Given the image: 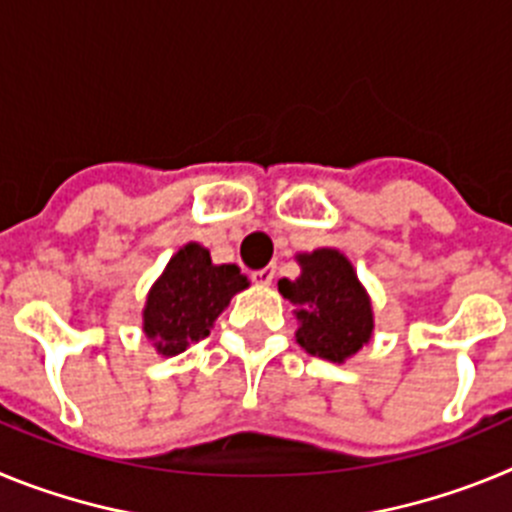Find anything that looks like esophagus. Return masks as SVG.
<instances>
[{
    "instance_id": "34e87169",
    "label": "esophagus",
    "mask_w": 512,
    "mask_h": 512,
    "mask_svg": "<svg viewBox=\"0 0 512 512\" xmlns=\"http://www.w3.org/2000/svg\"><path fill=\"white\" fill-rule=\"evenodd\" d=\"M274 277H277V269H274V266H266V269H259V271H253L251 274V279L256 284H271L274 282Z\"/></svg>"
}]
</instances>
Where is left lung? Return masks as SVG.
<instances>
[{"label":"left lung","instance_id":"obj_1","mask_svg":"<svg viewBox=\"0 0 512 512\" xmlns=\"http://www.w3.org/2000/svg\"><path fill=\"white\" fill-rule=\"evenodd\" d=\"M297 264L300 277L277 284L284 300L295 305L297 343L307 354L343 364L372 341V297L338 248L297 253Z\"/></svg>","mask_w":512,"mask_h":512}]
</instances>
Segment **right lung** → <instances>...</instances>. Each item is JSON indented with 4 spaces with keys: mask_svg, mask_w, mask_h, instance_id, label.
Instances as JSON below:
<instances>
[{
    "mask_svg": "<svg viewBox=\"0 0 512 512\" xmlns=\"http://www.w3.org/2000/svg\"><path fill=\"white\" fill-rule=\"evenodd\" d=\"M248 284L238 266L212 264L210 248L189 241L171 256L161 277L148 289L143 333L156 354H182L189 343L210 336L217 315Z\"/></svg>",
    "mask_w": 512,
    "mask_h": 512,
    "instance_id": "add662e5",
    "label": "right lung"
}]
</instances>
